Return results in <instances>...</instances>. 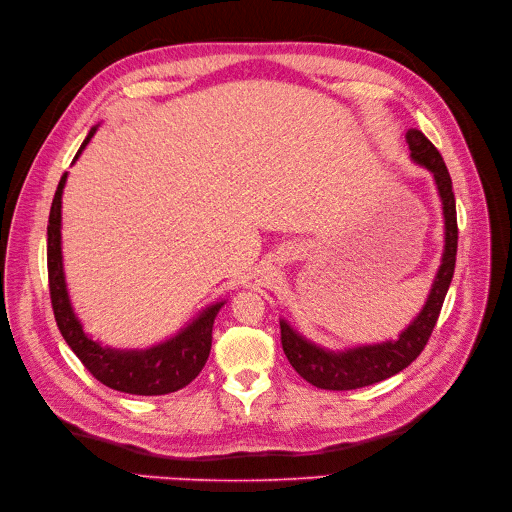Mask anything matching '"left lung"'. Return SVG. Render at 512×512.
Wrapping results in <instances>:
<instances>
[{
	"instance_id": "left-lung-1",
	"label": "left lung",
	"mask_w": 512,
	"mask_h": 512,
	"mask_svg": "<svg viewBox=\"0 0 512 512\" xmlns=\"http://www.w3.org/2000/svg\"><path fill=\"white\" fill-rule=\"evenodd\" d=\"M406 143L410 150V158L425 166L433 175L437 196L442 200L446 239L442 264L440 269H437L423 310L417 314V319L398 335V339L333 352L308 342L306 337H302L296 329H291L287 321L281 319V344L289 364L296 369L300 377L321 389H333V392L358 389L364 385L379 383L404 371L427 346L431 331L437 323V316H440L444 298L448 294L458 248L456 200L452 191V179L442 154L435 150V145L421 131L410 129L406 133Z\"/></svg>"
}]
</instances>
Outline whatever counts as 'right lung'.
I'll return each mask as SVG.
<instances>
[{
  "label": "right lung",
  "instance_id": "obj_1",
  "mask_svg": "<svg viewBox=\"0 0 512 512\" xmlns=\"http://www.w3.org/2000/svg\"><path fill=\"white\" fill-rule=\"evenodd\" d=\"M97 127L89 131L75 156V160L91 141ZM66 173L62 175L50 210L47 225V277H50V298L58 329L70 350L79 356L85 369L104 385L116 392L135 396H164L189 385L200 375L212 346V327L218 310L225 302H216L200 312L181 333L166 342L145 350H112L83 331L81 321L72 310L64 266H62V191L66 185Z\"/></svg>",
  "mask_w": 512,
  "mask_h": 512
}]
</instances>
